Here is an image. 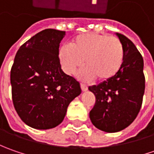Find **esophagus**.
<instances>
[{
	"label": "esophagus",
	"instance_id": "34e87169",
	"mask_svg": "<svg viewBox=\"0 0 154 154\" xmlns=\"http://www.w3.org/2000/svg\"><path fill=\"white\" fill-rule=\"evenodd\" d=\"M80 86H81V90H82L83 92H86V91L88 90V86H86V85H85V84H81Z\"/></svg>",
	"mask_w": 154,
	"mask_h": 154
}]
</instances>
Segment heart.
<instances>
[{
	"label": "heart",
	"mask_w": 154,
	"mask_h": 154,
	"mask_svg": "<svg viewBox=\"0 0 154 154\" xmlns=\"http://www.w3.org/2000/svg\"><path fill=\"white\" fill-rule=\"evenodd\" d=\"M58 57L66 74H74L82 67L84 61L86 68L80 73L82 80L97 78L98 81H108L121 70L124 51L117 38L89 32L76 36L71 41L70 46H62Z\"/></svg>",
	"instance_id": "1"
}]
</instances>
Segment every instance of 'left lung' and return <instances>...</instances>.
<instances>
[{"label":"left lung","instance_id":"1","mask_svg":"<svg viewBox=\"0 0 154 154\" xmlns=\"http://www.w3.org/2000/svg\"><path fill=\"white\" fill-rule=\"evenodd\" d=\"M121 41L124 58L115 77L88 89L96 98L89 116L95 127L116 133L129 126L139 113L145 91L144 62L135 45L125 36L116 33Z\"/></svg>","mask_w":154,"mask_h":154}]
</instances>
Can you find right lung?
I'll list each match as a JSON object with an SVG mask.
<instances>
[{
    "instance_id": "obj_1",
    "label": "right lung",
    "mask_w": 154,
    "mask_h": 154,
    "mask_svg": "<svg viewBox=\"0 0 154 154\" xmlns=\"http://www.w3.org/2000/svg\"><path fill=\"white\" fill-rule=\"evenodd\" d=\"M66 32L45 29L21 46L11 69L12 98L21 120L50 129L64 119L69 103L81 93L80 83L62 71L58 52Z\"/></svg>"
}]
</instances>
